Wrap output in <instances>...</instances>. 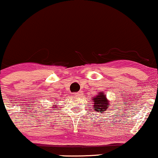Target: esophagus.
<instances>
[{
	"mask_svg": "<svg viewBox=\"0 0 158 158\" xmlns=\"http://www.w3.org/2000/svg\"><path fill=\"white\" fill-rule=\"evenodd\" d=\"M81 94H82V93H81V91H79V92H77V93H75L76 96H81Z\"/></svg>",
	"mask_w": 158,
	"mask_h": 158,
	"instance_id": "1",
	"label": "esophagus"
}]
</instances>
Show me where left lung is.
I'll list each match as a JSON object with an SVG mask.
<instances>
[{
  "instance_id": "obj_1",
  "label": "left lung",
  "mask_w": 158,
  "mask_h": 158,
  "mask_svg": "<svg viewBox=\"0 0 158 158\" xmlns=\"http://www.w3.org/2000/svg\"><path fill=\"white\" fill-rule=\"evenodd\" d=\"M106 95L100 93L95 97H92L91 102L93 104V108L96 111H106L110 106L108 100H107Z\"/></svg>"
}]
</instances>
